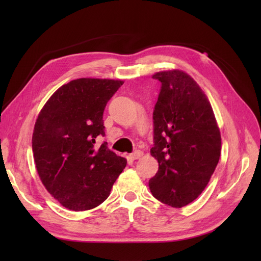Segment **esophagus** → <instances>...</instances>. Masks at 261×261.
Here are the masks:
<instances>
[{"instance_id": "34e87169", "label": "esophagus", "mask_w": 261, "mask_h": 261, "mask_svg": "<svg viewBox=\"0 0 261 261\" xmlns=\"http://www.w3.org/2000/svg\"><path fill=\"white\" fill-rule=\"evenodd\" d=\"M141 156H143V151H140V150H136L135 152H133V153L129 154V158L132 160H137Z\"/></svg>"}]
</instances>
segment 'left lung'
I'll use <instances>...</instances> for the list:
<instances>
[{
  "label": "left lung",
  "mask_w": 261,
  "mask_h": 261,
  "mask_svg": "<svg viewBox=\"0 0 261 261\" xmlns=\"http://www.w3.org/2000/svg\"><path fill=\"white\" fill-rule=\"evenodd\" d=\"M152 77L161 83L150 150L159 170L149 188L159 201L181 208L202 193L217 168L220 129L209 100L191 76L173 69Z\"/></svg>",
  "instance_id": "left-lung-1"
}]
</instances>
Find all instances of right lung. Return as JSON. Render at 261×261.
<instances>
[{
    "label": "right lung",
    "instance_id": "1",
    "mask_svg": "<svg viewBox=\"0 0 261 261\" xmlns=\"http://www.w3.org/2000/svg\"><path fill=\"white\" fill-rule=\"evenodd\" d=\"M122 81L80 78L55 91L39 113L33 134L36 168L42 184L73 211L98 207L126 167L103 141V111Z\"/></svg>",
    "mask_w": 261,
    "mask_h": 261
}]
</instances>
